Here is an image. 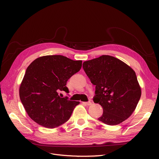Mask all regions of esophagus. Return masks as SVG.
I'll list each match as a JSON object with an SVG mask.
<instances>
[{
  "label": "esophagus",
  "mask_w": 159,
  "mask_h": 159,
  "mask_svg": "<svg viewBox=\"0 0 159 159\" xmlns=\"http://www.w3.org/2000/svg\"><path fill=\"white\" fill-rule=\"evenodd\" d=\"M84 104H85L86 105H87V106H90L91 104V102H90V101H89V102H83Z\"/></svg>",
  "instance_id": "esophagus-1"
}]
</instances>
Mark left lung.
Here are the masks:
<instances>
[{
  "label": "left lung",
  "instance_id": "8db88e82",
  "mask_svg": "<svg viewBox=\"0 0 159 159\" xmlns=\"http://www.w3.org/2000/svg\"><path fill=\"white\" fill-rule=\"evenodd\" d=\"M82 66L91 82L95 85L93 102L102 107L103 113L98 120L114 126L127 119L141 96L135 72L110 55L84 62Z\"/></svg>",
  "mask_w": 159,
  "mask_h": 159
}]
</instances>
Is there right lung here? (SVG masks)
I'll list each match as a JSON object with an SVG mask.
<instances>
[{
    "label": "right lung",
    "instance_id": "add662e5",
    "mask_svg": "<svg viewBox=\"0 0 159 159\" xmlns=\"http://www.w3.org/2000/svg\"><path fill=\"white\" fill-rule=\"evenodd\" d=\"M81 67L82 61H73L62 55L41 57L30 64L19 95L33 120L45 128H55L70 119L79 102L70 101L68 97L62 98L59 92L69 93L67 81Z\"/></svg>",
    "mask_w": 159,
    "mask_h": 159
}]
</instances>
